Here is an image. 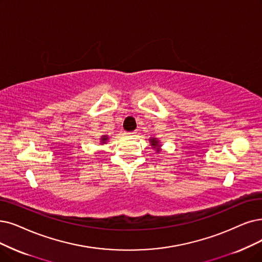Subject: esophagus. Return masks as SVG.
Returning a JSON list of instances; mask_svg holds the SVG:
<instances>
[{"label":"esophagus","mask_w":262,"mask_h":262,"mask_svg":"<svg viewBox=\"0 0 262 262\" xmlns=\"http://www.w3.org/2000/svg\"><path fill=\"white\" fill-rule=\"evenodd\" d=\"M125 137H135V134H137V132H125Z\"/></svg>","instance_id":"obj_1"}]
</instances>
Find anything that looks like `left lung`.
Returning a JSON list of instances; mask_svg holds the SVG:
<instances>
[{"instance_id":"8db88e82","label":"left lung","mask_w":262,"mask_h":262,"mask_svg":"<svg viewBox=\"0 0 262 262\" xmlns=\"http://www.w3.org/2000/svg\"><path fill=\"white\" fill-rule=\"evenodd\" d=\"M150 142H151V145L154 146V147H159V141H157V139H150L149 140ZM157 151H158L159 152V149H157Z\"/></svg>"}]
</instances>
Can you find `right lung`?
Here are the masks:
<instances>
[{"label":"right lung","mask_w":262,"mask_h":262,"mask_svg":"<svg viewBox=\"0 0 262 262\" xmlns=\"http://www.w3.org/2000/svg\"><path fill=\"white\" fill-rule=\"evenodd\" d=\"M106 141H107V137H103L102 139H101V142L104 144V143H106Z\"/></svg>","instance_id":"right-lung-1"}]
</instances>
